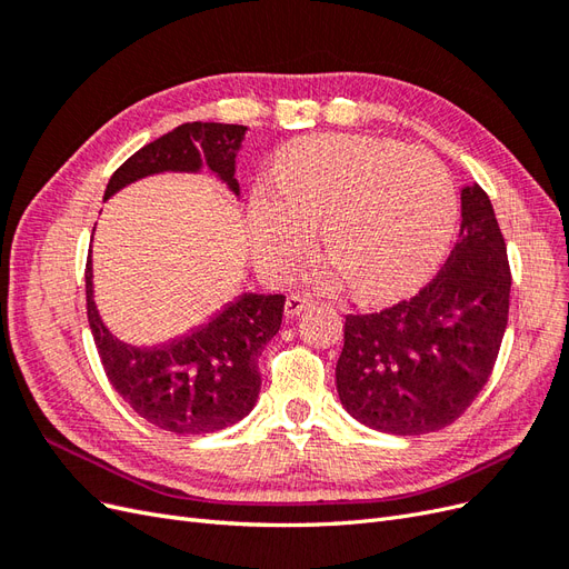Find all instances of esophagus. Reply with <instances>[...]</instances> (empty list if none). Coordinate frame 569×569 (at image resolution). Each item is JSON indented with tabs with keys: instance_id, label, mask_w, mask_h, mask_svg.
Returning <instances> with one entry per match:
<instances>
[{
	"instance_id": "obj_1",
	"label": "esophagus",
	"mask_w": 569,
	"mask_h": 569,
	"mask_svg": "<svg viewBox=\"0 0 569 569\" xmlns=\"http://www.w3.org/2000/svg\"><path fill=\"white\" fill-rule=\"evenodd\" d=\"M313 299L306 297V295H289L287 297V303H284V316L287 318H295L299 316L306 306H311Z\"/></svg>"
}]
</instances>
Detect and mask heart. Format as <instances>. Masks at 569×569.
Masks as SVG:
<instances>
[{"instance_id": "1", "label": "heart", "mask_w": 569, "mask_h": 569, "mask_svg": "<svg viewBox=\"0 0 569 569\" xmlns=\"http://www.w3.org/2000/svg\"><path fill=\"white\" fill-rule=\"evenodd\" d=\"M456 187L425 149L368 134H316L289 144L278 182L251 201L253 247L270 270H287L311 247L316 220L339 274L363 299L401 297L435 270L453 232Z\"/></svg>"}]
</instances>
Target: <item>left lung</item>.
<instances>
[{"label": "left lung", "instance_id": "1", "mask_svg": "<svg viewBox=\"0 0 569 569\" xmlns=\"http://www.w3.org/2000/svg\"><path fill=\"white\" fill-rule=\"evenodd\" d=\"M460 216L458 242L432 282L343 322L339 399L380 432L418 437L449 427L493 370L510 306L506 239L479 184L462 187Z\"/></svg>", "mask_w": 569, "mask_h": 569}]
</instances>
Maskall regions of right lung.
I'll use <instances>...</instances> for the list:
<instances>
[{
	"label": "right lung",
	"mask_w": 569,
	"mask_h": 569,
	"mask_svg": "<svg viewBox=\"0 0 569 569\" xmlns=\"http://www.w3.org/2000/svg\"><path fill=\"white\" fill-rule=\"evenodd\" d=\"M244 132V126L201 120L178 126L134 151L111 176L104 199L120 187L163 170L197 173L201 163L239 194L234 157ZM84 291L101 366L137 416L176 435L218 432L249 416L261 391L258 356L282 325V295H244L192 335L159 349H134L118 341L97 313L90 256Z\"/></svg>",
	"instance_id": "1"
}]
</instances>
